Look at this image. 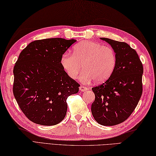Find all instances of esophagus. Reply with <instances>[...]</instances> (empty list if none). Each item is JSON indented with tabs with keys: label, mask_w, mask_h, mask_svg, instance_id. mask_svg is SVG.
<instances>
[{
	"label": "esophagus",
	"mask_w": 156,
	"mask_h": 156,
	"mask_svg": "<svg viewBox=\"0 0 156 156\" xmlns=\"http://www.w3.org/2000/svg\"><path fill=\"white\" fill-rule=\"evenodd\" d=\"M87 89H87V87H84V86H80V87H79V90H80L81 91H82V92H83V91H85V90H87Z\"/></svg>",
	"instance_id": "esophagus-1"
}]
</instances>
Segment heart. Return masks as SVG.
I'll list each match as a JSON object with an SVG mask.
<instances>
[{
  "instance_id": "b5f03b06",
  "label": "heart",
  "mask_w": 156,
  "mask_h": 156,
  "mask_svg": "<svg viewBox=\"0 0 156 156\" xmlns=\"http://www.w3.org/2000/svg\"><path fill=\"white\" fill-rule=\"evenodd\" d=\"M116 62V54L112 47L92 41L75 45L73 54L64 53L60 59L63 69L72 79H77L83 68L80 80L84 83L107 81L115 71Z\"/></svg>"
}]
</instances>
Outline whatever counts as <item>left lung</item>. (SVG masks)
I'll return each instance as SVG.
<instances>
[{"label":"left lung","instance_id":"8db88e82","mask_svg":"<svg viewBox=\"0 0 156 156\" xmlns=\"http://www.w3.org/2000/svg\"><path fill=\"white\" fill-rule=\"evenodd\" d=\"M101 39L111 45L117 62L111 77L92 88L95 99L91 112L98 124L115 126L126 120L137 106L142 94L144 69L138 54L128 44Z\"/></svg>","mask_w":156,"mask_h":156}]
</instances>
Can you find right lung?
<instances>
[{
	"label": "right lung",
	"mask_w": 156,
	"mask_h": 156,
	"mask_svg": "<svg viewBox=\"0 0 156 156\" xmlns=\"http://www.w3.org/2000/svg\"><path fill=\"white\" fill-rule=\"evenodd\" d=\"M75 41L59 37L36 40L19 55L13 69V94L32 122L54 126L65 118L67 97L78 93L79 84L64 71L60 59Z\"/></svg>",
	"instance_id": "1"
}]
</instances>
